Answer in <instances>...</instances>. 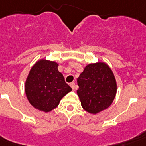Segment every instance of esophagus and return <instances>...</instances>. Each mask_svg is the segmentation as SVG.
Listing matches in <instances>:
<instances>
[{"instance_id": "esophagus-1", "label": "esophagus", "mask_w": 146, "mask_h": 146, "mask_svg": "<svg viewBox=\"0 0 146 146\" xmlns=\"http://www.w3.org/2000/svg\"><path fill=\"white\" fill-rule=\"evenodd\" d=\"M70 86L72 87V88L73 89V90H74V89L77 88L76 84L74 83V82H72V83H70Z\"/></svg>"}]
</instances>
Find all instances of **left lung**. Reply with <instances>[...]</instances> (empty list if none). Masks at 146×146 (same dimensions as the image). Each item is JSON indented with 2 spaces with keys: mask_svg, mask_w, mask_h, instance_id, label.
I'll use <instances>...</instances> for the list:
<instances>
[{
  "mask_svg": "<svg viewBox=\"0 0 146 146\" xmlns=\"http://www.w3.org/2000/svg\"><path fill=\"white\" fill-rule=\"evenodd\" d=\"M77 93L86 111L96 114L107 109L116 94L113 73L107 64H90L78 78Z\"/></svg>",
  "mask_w": 146,
  "mask_h": 146,
  "instance_id": "1",
  "label": "left lung"
}]
</instances>
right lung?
<instances>
[{
	"instance_id": "add662e5",
	"label": "right lung",
	"mask_w": 146,
	"mask_h": 146,
	"mask_svg": "<svg viewBox=\"0 0 146 146\" xmlns=\"http://www.w3.org/2000/svg\"><path fill=\"white\" fill-rule=\"evenodd\" d=\"M72 90L58 72L57 63L45 59L33 66L25 85L28 100L35 108L44 112L55 109Z\"/></svg>"
}]
</instances>
